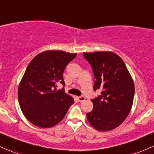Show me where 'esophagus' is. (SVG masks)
<instances>
[{
	"label": "esophagus",
	"instance_id": "34e87169",
	"mask_svg": "<svg viewBox=\"0 0 154 154\" xmlns=\"http://www.w3.org/2000/svg\"><path fill=\"white\" fill-rule=\"evenodd\" d=\"M77 100L79 101V102H83V101L85 100V97L83 96H77Z\"/></svg>",
	"mask_w": 154,
	"mask_h": 154
}]
</instances>
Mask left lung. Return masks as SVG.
<instances>
[{
  "instance_id": "obj_1",
  "label": "left lung",
  "mask_w": 154,
  "mask_h": 154,
  "mask_svg": "<svg viewBox=\"0 0 154 154\" xmlns=\"http://www.w3.org/2000/svg\"><path fill=\"white\" fill-rule=\"evenodd\" d=\"M90 63L95 82L94 90L101 94L91 99L94 109L87 113L93 127L101 131L120 126L132 107L134 85L123 60L112 52H83Z\"/></svg>"
}]
</instances>
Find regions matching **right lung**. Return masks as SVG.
Here are the masks:
<instances>
[{"label":"right lung","instance_id":"1","mask_svg":"<svg viewBox=\"0 0 154 154\" xmlns=\"http://www.w3.org/2000/svg\"><path fill=\"white\" fill-rule=\"evenodd\" d=\"M77 54L47 50L38 54L28 64L18 88L20 107L25 118L38 127L50 128L65 117L74 99L64 89L57 90L64 69Z\"/></svg>","mask_w":154,"mask_h":154}]
</instances>
